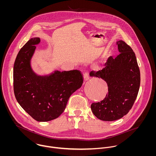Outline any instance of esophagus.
<instances>
[{"label": "esophagus", "mask_w": 156, "mask_h": 156, "mask_svg": "<svg viewBox=\"0 0 156 156\" xmlns=\"http://www.w3.org/2000/svg\"><path fill=\"white\" fill-rule=\"evenodd\" d=\"M83 78H84V80H85V81H87V80H89V74H88V73L87 71H85V72L83 73Z\"/></svg>", "instance_id": "34e87169"}]
</instances>
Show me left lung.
Listing matches in <instances>:
<instances>
[{"label":"left lung","instance_id":"8db88e82","mask_svg":"<svg viewBox=\"0 0 156 156\" xmlns=\"http://www.w3.org/2000/svg\"><path fill=\"white\" fill-rule=\"evenodd\" d=\"M116 44L119 55L115 59L110 56L102 69L89 73L90 76L101 78L108 84L106 97L90 105L94 115L106 121L119 119L127 114L140 87V70L133 50L122 40Z\"/></svg>","mask_w":156,"mask_h":156}]
</instances>
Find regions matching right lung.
Here are the masks:
<instances>
[{
    "mask_svg": "<svg viewBox=\"0 0 156 156\" xmlns=\"http://www.w3.org/2000/svg\"><path fill=\"white\" fill-rule=\"evenodd\" d=\"M40 42L39 38H32L19 51L14 65V91L25 111L36 121L45 122L58 118L65 111L69 97L82 87L83 79L76 69L37 75L30 59Z\"/></svg>",
    "mask_w": 156,
    "mask_h": 156,
    "instance_id": "right-lung-1",
    "label": "right lung"
}]
</instances>
